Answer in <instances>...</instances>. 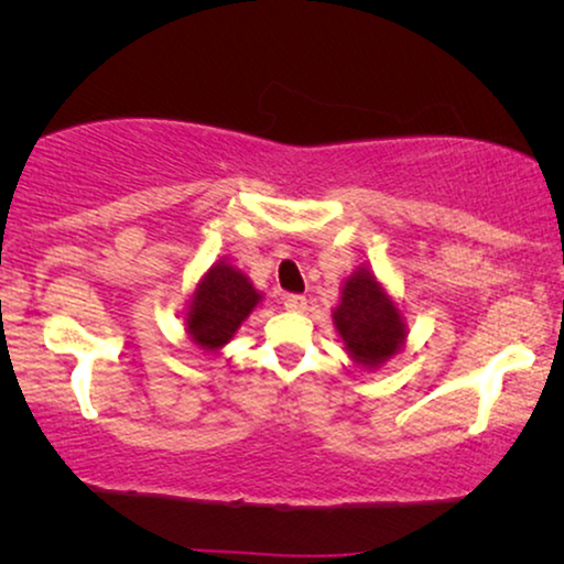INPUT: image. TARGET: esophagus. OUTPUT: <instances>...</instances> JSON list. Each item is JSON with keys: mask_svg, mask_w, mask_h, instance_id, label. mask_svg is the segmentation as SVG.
<instances>
[{"mask_svg": "<svg viewBox=\"0 0 564 564\" xmlns=\"http://www.w3.org/2000/svg\"><path fill=\"white\" fill-rule=\"evenodd\" d=\"M284 307L292 313H303L307 307V300L303 295H284Z\"/></svg>", "mask_w": 564, "mask_h": 564, "instance_id": "esophagus-1", "label": "esophagus"}]
</instances>
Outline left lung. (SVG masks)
I'll use <instances>...</instances> for the list:
<instances>
[{"mask_svg": "<svg viewBox=\"0 0 564 564\" xmlns=\"http://www.w3.org/2000/svg\"><path fill=\"white\" fill-rule=\"evenodd\" d=\"M334 326L349 357L365 369H377L403 349L408 326L388 290L369 269L359 267L341 284Z\"/></svg>", "mask_w": 564, "mask_h": 564, "instance_id": "left-lung-1", "label": "left lung"}]
</instances>
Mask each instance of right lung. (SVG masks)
<instances>
[{
    "instance_id": "1",
    "label": "right lung",
    "mask_w": 564,
    "mask_h": 564,
    "mask_svg": "<svg viewBox=\"0 0 564 564\" xmlns=\"http://www.w3.org/2000/svg\"><path fill=\"white\" fill-rule=\"evenodd\" d=\"M259 303L261 292L253 288L249 276L223 259L207 269V274L192 292L187 315H184L187 336L199 349L218 351L234 338Z\"/></svg>"
}]
</instances>
